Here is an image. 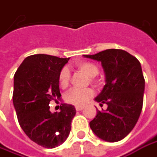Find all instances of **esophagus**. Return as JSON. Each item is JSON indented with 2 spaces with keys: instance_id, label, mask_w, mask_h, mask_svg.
Instances as JSON below:
<instances>
[{
  "instance_id": "34e87169",
  "label": "esophagus",
  "mask_w": 157,
  "mask_h": 157,
  "mask_svg": "<svg viewBox=\"0 0 157 157\" xmlns=\"http://www.w3.org/2000/svg\"><path fill=\"white\" fill-rule=\"evenodd\" d=\"M75 109H76L77 111H80V110H82L84 109V107H82V106H76Z\"/></svg>"
}]
</instances>
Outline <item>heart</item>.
<instances>
[{"instance_id":"obj_1","label":"heart","mask_w":157,"mask_h":157,"mask_svg":"<svg viewBox=\"0 0 157 157\" xmlns=\"http://www.w3.org/2000/svg\"><path fill=\"white\" fill-rule=\"evenodd\" d=\"M77 68L85 73L89 78H94L98 74L99 69L96 64L89 61H81L76 63ZM70 79V72L67 67H63L60 70L59 74V81L60 85L62 87H66L69 83ZM92 82L96 85H98L99 83L97 81L92 79ZM94 96V91L91 89H72L69 90L66 96L65 99L68 103H71L75 106H83L85 105L87 101H89L91 97Z\"/></svg>"}]
</instances>
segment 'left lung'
Segmentation results:
<instances>
[{"mask_svg":"<svg viewBox=\"0 0 157 157\" xmlns=\"http://www.w3.org/2000/svg\"><path fill=\"white\" fill-rule=\"evenodd\" d=\"M85 58L100 61L105 82L95 101L106 103L107 109L97 110L90 122L92 132L107 142H118L133 129L141 113L144 78L138 60L121 49H106Z\"/></svg>","mask_w":157,"mask_h":157,"instance_id":"8db88e82","label":"left lung"}]
</instances>
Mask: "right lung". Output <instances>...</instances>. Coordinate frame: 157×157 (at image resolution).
<instances>
[{
	"mask_svg": "<svg viewBox=\"0 0 157 157\" xmlns=\"http://www.w3.org/2000/svg\"><path fill=\"white\" fill-rule=\"evenodd\" d=\"M69 58L48 55L26 57L14 74L13 101L18 121L28 138L44 148H56L66 141L76 113L74 106L61 103L51 113L49 102L61 95L59 74Z\"/></svg>",
	"mask_w": 157,
	"mask_h": 157,
	"instance_id": "add662e5",
	"label": "right lung"
}]
</instances>
